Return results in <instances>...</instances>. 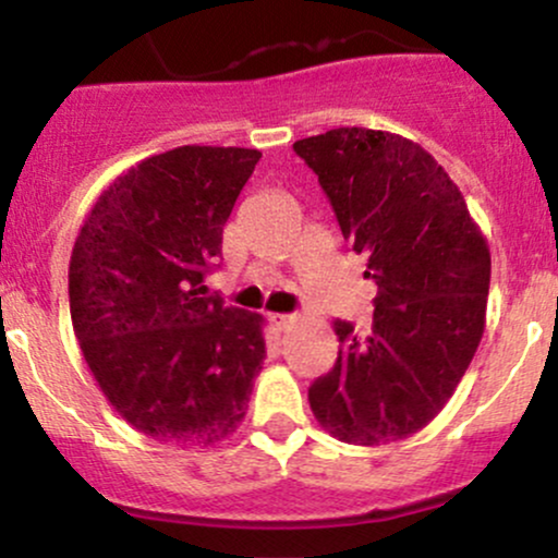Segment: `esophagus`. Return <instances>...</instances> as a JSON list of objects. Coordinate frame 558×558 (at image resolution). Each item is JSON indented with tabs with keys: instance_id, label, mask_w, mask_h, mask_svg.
Segmentation results:
<instances>
[{
	"instance_id": "1",
	"label": "esophagus",
	"mask_w": 558,
	"mask_h": 558,
	"mask_svg": "<svg viewBox=\"0 0 558 558\" xmlns=\"http://www.w3.org/2000/svg\"><path fill=\"white\" fill-rule=\"evenodd\" d=\"M270 319H272L275 328H278V330H286V328H291L293 319H296V317H293V315H272Z\"/></svg>"
}]
</instances>
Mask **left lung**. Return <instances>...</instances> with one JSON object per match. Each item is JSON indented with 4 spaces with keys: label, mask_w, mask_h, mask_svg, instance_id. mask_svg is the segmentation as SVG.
Listing matches in <instances>:
<instances>
[{
    "label": "left lung",
    "mask_w": 558,
    "mask_h": 558,
    "mask_svg": "<svg viewBox=\"0 0 558 558\" xmlns=\"http://www.w3.org/2000/svg\"><path fill=\"white\" fill-rule=\"evenodd\" d=\"M293 151L315 170L343 239L377 286L373 332L336 319L338 360L310 388L332 438L380 446L438 417L485 330L490 248L459 185L420 144L332 128Z\"/></svg>",
    "instance_id": "1"
}]
</instances>
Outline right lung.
I'll list each match as a JSON object with an SVG mask.
<instances>
[{
    "label": "right lung",
    "mask_w": 558,
    "mask_h": 558,
    "mask_svg": "<svg viewBox=\"0 0 558 558\" xmlns=\"http://www.w3.org/2000/svg\"><path fill=\"white\" fill-rule=\"evenodd\" d=\"M262 151L178 146L101 191L70 257V319L101 393L162 444L215 446L246 414L265 319L207 296Z\"/></svg>",
    "instance_id": "right-lung-1"
}]
</instances>
